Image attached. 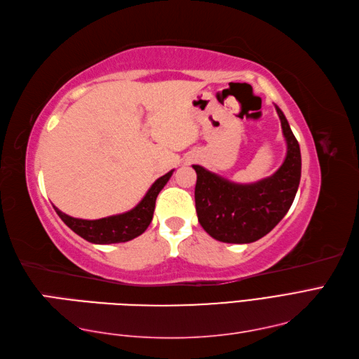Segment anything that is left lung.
Instances as JSON below:
<instances>
[{
  "instance_id": "obj_1",
  "label": "left lung",
  "mask_w": 359,
  "mask_h": 359,
  "mask_svg": "<svg viewBox=\"0 0 359 359\" xmlns=\"http://www.w3.org/2000/svg\"><path fill=\"white\" fill-rule=\"evenodd\" d=\"M286 140V158L276 173L252 184H236L194 164L195 204L201 226L213 239L250 243L264 238L292 205L302 177L300 146L282 109L276 107Z\"/></svg>"
}]
</instances>
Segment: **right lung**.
Listing matches in <instances>:
<instances>
[{"label": "right lung", "mask_w": 359, "mask_h": 359, "mask_svg": "<svg viewBox=\"0 0 359 359\" xmlns=\"http://www.w3.org/2000/svg\"><path fill=\"white\" fill-rule=\"evenodd\" d=\"M173 170L163 175L161 178L156 180L151 189L147 190L144 198L140 203L126 213L114 215L108 217H102V219H77L65 213L60 212L59 208L55 210L59 215L60 219L65 222L76 234L81 236L85 241L91 243H99V245H108V243H120L128 242L130 239L137 238V236L143 234L147 226H149L154 210H155V201L156 196L161 191V189L168 184Z\"/></svg>", "instance_id": "1"}]
</instances>
